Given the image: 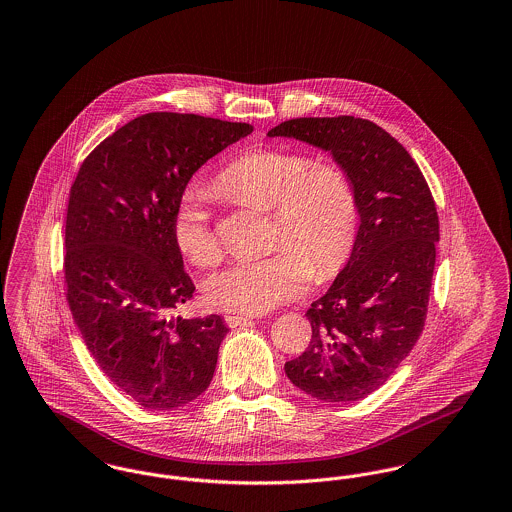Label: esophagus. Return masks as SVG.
<instances>
[{"mask_svg":"<svg viewBox=\"0 0 512 512\" xmlns=\"http://www.w3.org/2000/svg\"><path fill=\"white\" fill-rule=\"evenodd\" d=\"M251 318L249 315H226L224 320H226V324L230 326V328H236V326H242V324H247V322H251Z\"/></svg>","mask_w":512,"mask_h":512,"instance_id":"esophagus-1","label":"esophagus"}]
</instances>
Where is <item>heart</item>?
<instances>
[{"label":"heart","instance_id":"b5f03b06","mask_svg":"<svg viewBox=\"0 0 512 512\" xmlns=\"http://www.w3.org/2000/svg\"><path fill=\"white\" fill-rule=\"evenodd\" d=\"M220 194L274 207V242L265 257L238 259L211 274L203 293L220 311L261 315L299 297L318 276L340 270L357 238L359 201L349 174L309 153L259 147L230 161L215 182ZM172 240L184 259L207 267L219 257L207 197L184 190L172 213Z\"/></svg>","mask_w":512,"mask_h":512}]
</instances>
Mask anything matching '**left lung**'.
I'll return each instance as SVG.
<instances>
[{
  "label": "left lung",
  "instance_id": "8db88e82",
  "mask_svg": "<svg viewBox=\"0 0 512 512\" xmlns=\"http://www.w3.org/2000/svg\"><path fill=\"white\" fill-rule=\"evenodd\" d=\"M268 136L330 151L355 186L361 224L351 257L307 311L313 338L284 370L320 401H359L388 382L422 334L439 242L434 197L409 151L366 119L303 117Z\"/></svg>",
  "mask_w": 512,
  "mask_h": 512
}]
</instances>
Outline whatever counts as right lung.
Wrapping results in <instances>:
<instances>
[{"instance_id": "1", "label": "right lung", "mask_w": 512, "mask_h": 512, "mask_svg": "<svg viewBox=\"0 0 512 512\" xmlns=\"http://www.w3.org/2000/svg\"><path fill=\"white\" fill-rule=\"evenodd\" d=\"M253 132L247 122L147 113L80 165L65 224L67 301L105 376L144 409L171 411L209 388L228 328L172 318L195 292L172 240L194 172Z\"/></svg>"}]
</instances>
